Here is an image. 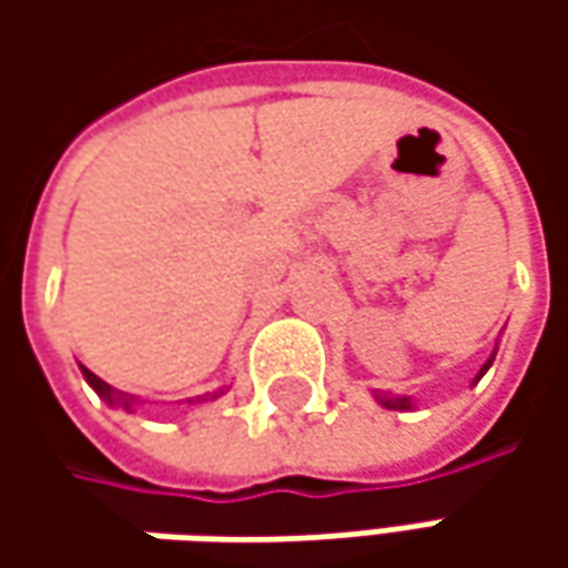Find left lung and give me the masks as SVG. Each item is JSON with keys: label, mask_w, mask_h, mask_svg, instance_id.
Listing matches in <instances>:
<instances>
[{"label": "left lung", "mask_w": 568, "mask_h": 568, "mask_svg": "<svg viewBox=\"0 0 568 568\" xmlns=\"http://www.w3.org/2000/svg\"><path fill=\"white\" fill-rule=\"evenodd\" d=\"M493 357H496V354H493ZM493 357L484 363V366H480V373H477V379H474V382H480V376H484V373L490 369ZM376 402L385 404V407H395V410H410V398H392V395H376Z\"/></svg>", "instance_id": "1"}]
</instances>
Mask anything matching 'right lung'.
<instances>
[{
    "mask_svg": "<svg viewBox=\"0 0 568 568\" xmlns=\"http://www.w3.org/2000/svg\"><path fill=\"white\" fill-rule=\"evenodd\" d=\"M81 373H84V379H88V385H91V388H94V392H98L100 398H103V402H106V404H120V407H125V410H132L135 404H142V402H139V398H135V395H125V392H116L113 385H106V382L100 379V376H94V373H91L88 366H81ZM217 395H224V388H221V392H214V395H202V398H195V402L189 398V404L207 402V398H217Z\"/></svg>",
    "mask_w": 568,
    "mask_h": 568,
    "instance_id": "1",
    "label": "right lung"
}]
</instances>
